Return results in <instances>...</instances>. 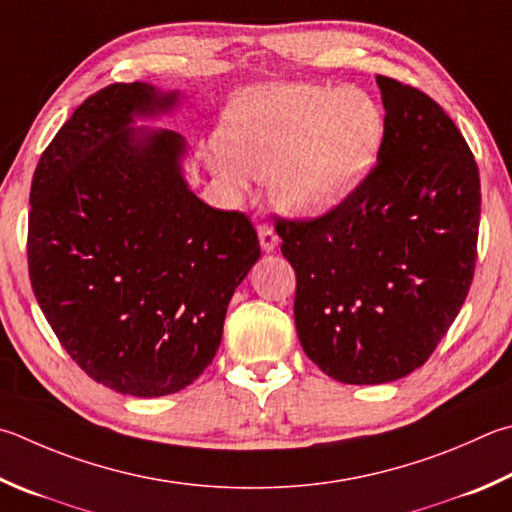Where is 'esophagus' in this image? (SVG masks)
I'll return each mask as SVG.
<instances>
[{
	"label": "esophagus",
	"instance_id": "1",
	"mask_svg": "<svg viewBox=\"0 0 512 512\" xmlns=\"http://www.w3.org/2000/svg\"><path fill=\"white\" fill-rule=\"evenodd\" d=\"M257 235H259V244H262L264 253H273V250L277 248V241H280V237H277V232L273 230V226L259 224Z\"/></svg>",
	"mask_w": 512,
	"mask_h": 512
}]
</instances>
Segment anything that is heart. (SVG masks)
I'll use <instances>...</instances> for the list:
<instances>
[{
	"label": "heart",
	"mask_w": 512,
	"mask_h": 512,
	"mask_svg": "<svg viewBox=\"0 0 512 512\" xmlns=\"http://www.w3.org/2000/svg\"><path fill=\"white\" fill-rule=\"evenodd\" d=\"M383 111L360 89L275 85L230 107L210 167L232 192L266 176L268 197L286 215L315 217L340 206L374 165Z\"/></svg>",
	"instance_id": "heart-1"
}]
</instances>
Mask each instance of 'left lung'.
Masks as SVG:
<instances>
[{
  "label": "left lung",
  "instance_id": "obj_1",
  "mask_svg": "<svg viewBox=\"0 0 512 512\" xmlns=\"http://www.w3.org/2000/svg\"><path fill=\"white\" fill-rule=\"evenodd\" d=\"M385 107L378 163L322 217L277 219L291 262L295 327L324 374L380 385L425 365L475 277L481 183L439 102L376 76Z\"/></svg>",
  "mask_w": 512,
  "mask_h": 512
}]
</instances>
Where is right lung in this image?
<instances>
[{"label": "right lung", "mask_w": 512, "mask_h": 512, "mask_svg": "<svg viewBox=\"0 0 512 512\" xmlns=\"http://www.w3.org/2000/svg\"><path fill=\"white\" fill-rule=\"evenodd\" d=\"M179 94L116 82L73 111L35 167L29 275L60 345L96 383L181 392L219 349L228 302L259 259L244 212L183 179L185 138L132 127Z\"/></svg>", "instance_id": "right-lung-1"}]
</instances>
